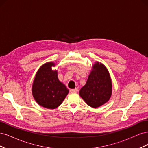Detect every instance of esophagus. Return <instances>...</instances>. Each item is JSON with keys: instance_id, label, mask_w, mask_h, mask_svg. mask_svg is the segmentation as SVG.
Instances as JSON below:
<instances>
[{"instance_id": "obj_1", "label": "esophagus", "mask_w": 148, "mask_h": 148, "mask_svg": "<svg viewBox=\"0 0 148 148\" xmlns=\"http://www.w3.org/2000/svg\"><path fill=\"white\" fill-rule=\"evenodd\" d=\"M78 91V88H75V89H71L70 91L71 93H75V92H77Z\"/></svg>"}]
</instances>
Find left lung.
Wrapping results in <instances>:
<instances>
[{"label":"left lung","instance_id":"obj_1","mask_svg":"<svg viewBox=\"0 0 148 148\" xmlns=\"http://www.w3.org/2000/svg\"><path fill=\"white\" fill-rule=\"evenodd\" d=\"M112 82L106 67L97 62L93 65L86 84L79 91V95L86 104L94 108L109 101L112 94Z\"/></svg>","mask_w":148,"mask_h":148}]
</instances>
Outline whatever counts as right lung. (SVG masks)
<instances>
[{"label":"right lung","mask_w":148,"mask_h":148,"mask_svg":"<svg viewBox=\"0 0 148 148\" xmlns=\"http://www.w3.org/2000/svg\"><path fill=\"white\" fill-rule=\"evenodd\" d=\"M54 65L52 62H48L40 67L32 88L33 97L38 104L51 109L60 106L69 92L58 79L57 71L52 70Z\"/></svg>","instance_id":"add662e5"}]
</instances>
